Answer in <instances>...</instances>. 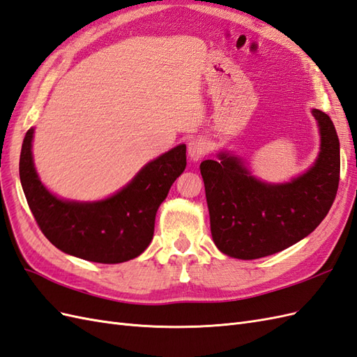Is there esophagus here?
<instances>
[{"mask_svg": "<svg viewBox=\"0 0 357 357\" xmlns=\"http://www.w3.org/2000/svg\"><path fill=\"white\" fill-rule=\"evenodd\" d=\"M210 150L208 146V141L204 138H194L190 139L188 144V153H189V158L190 160H199L201 158H204Z\"/></svg>", "mask_w": 357, "mask_h": 357, "instance_id": "esophagus-1", "label": "esophagus"}]
</instances>
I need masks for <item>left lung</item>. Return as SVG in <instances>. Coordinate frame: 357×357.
Wrapping results in <instances>:
<instances>
[{"mask_svg": "<svg viewBox=\"0 0 357 357\" xmlns=\"http://www.w3.org/2000/svg\"><path fill=\"white\" fill-rule=\"evenodd\" d=\"M312 115L320 128V155L290 183L259 181L227 153H219V162H201L211 237L220 252L238 259L281 252L311 234L329 213L340 185V139L329 115L319 109Z\"/></svg>", "mask_w": 357, "mask_h": 357, "instance_id": "left-lung-1", "label": "left lung"}]
</instances>
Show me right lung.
<instances>
[{
    "label": "right lung",
    "mask_w": 357,
    "mask_h": 357,
    "mask_svg": "<svg viewBox=\"0 0 357 357\" xmlns=\"http://www.w3.org/2000/svg\"><path fill=\"white\" fill-rule=\"evenodd\" d=\"M34 129L26 132L19 177L31 213L45 237L63 252L86 261L117 264L142 254L155 233L156 211L186 168V146L149 162L117 194L96 202L64 201L52 195L33 163Z\"/></svg>",
    "instance_id": "1"
}]
</instances>
